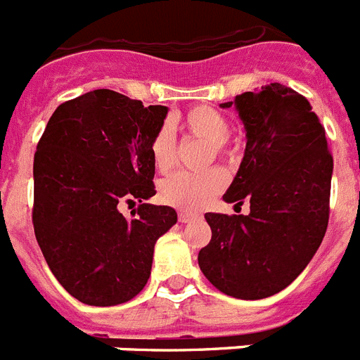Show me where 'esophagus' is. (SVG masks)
Here are the masks:
<instances>
[{"instance_id":"esophagus-1","label":"esophagus","mask_w":360,"mask_h":360,"mask_svg":"<svg viewBox=\"0 0 360 360\" xmlns=\"http://www.w3.org/2000/svg\"><path fill=\"white\" fill-rule=\"evenodd\" d=\"M193 218H196V214L191 213V211H180V213H178V220H180L182 224L189 222V220H193Z\"/></svg>"}]
</instances>
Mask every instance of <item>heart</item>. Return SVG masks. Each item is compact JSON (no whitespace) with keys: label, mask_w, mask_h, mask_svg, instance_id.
<instances>
[{"label":"heart","mask_w":360,"mask_h":360,"mask_svg":"<svg viewBox=\"0 0 360 360\" xmlns=\"http://www.w3.org/2000/svg\"><path fill=\"white\" fill-rule=\"evenodd\" d=\"M176 125L184 133L210 142L211 156L235 158L240 153L238 140L229 136V122L226 115L210 105H196L176 118ZM153 165L160 173H167L174 165L173 134L167 127H160L149 143ZM227 184L222 169H210L205 173H174L160 184L158 195L162 202L178 210H200L211 202Z\"/></svg>","instance_id":"heart-1"}]
</instances>
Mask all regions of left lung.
Here are the masks:
<instances>
[{
  "label": "left lung",
  "mask_w": 360,
  "mask_h": 360,
  "mask_svg": "<svg viewBox=\"0 0 360 360\" xmlns=\"http://www.w3.org/2000/svg\"><path fill=\"white\" fill-rule=\"evenodd\" d=\"M235 105L248 143L224 200H248L250 214L205 213L211 240L198 266L218 291L259 300L288 288L326 235L333 156L321 120L293 89L264 85Z\"/></svg>",
  "instance_id": "8db88e82"
}]
</instances>
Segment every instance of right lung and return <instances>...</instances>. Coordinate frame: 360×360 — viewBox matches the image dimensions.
<instances>
[{"mask_svg": "<svg viewBox=\"0 0 360 360\" xmlns=\"http://www.w3.org/2000/svg\"><path fill=\"white\" fill-rule=\"evenodd\" d=\"M167 107H143L110 89L61 103L34 155L32 224L52 275L79 302L116 306L150 275L160 236L176 224L156 195L149 143ZM141 205L134 219L118 207Z\"/></svg>", "mask_w": 360, "mask_h": 360, "instance_id": "obj_1", "label": "right lung"}]
</instances>
